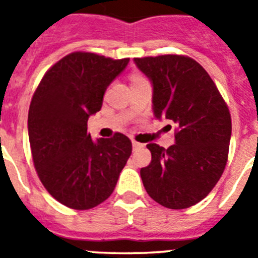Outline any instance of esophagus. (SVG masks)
Listing matches in <instances>:
<instances>
[{
	"label": "esophagus",
	"mask_w": 258,
	"mask_h": 258,
	"mask_svg": "<svg viewBox=\"0 0 258 258\" xmlns=\"http://www.w3.org/2000/svg\"><path fill=\"white\" fill-rule=\"evenodd\" d=\"M132 145H133V150H137V149H141V147H142V143H140V142H137V141H132Z\"/></svg>",
	"instance_id": "34e87169"
}]
</instances>
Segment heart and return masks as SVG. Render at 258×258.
<instances>
[{"mask_svg": "<svg viewBox=\"0 0 258 258\" xmlns=\"http://www.w3.org/2000/svg\"><path fill=\"white\" fill-rule=\"evenodd\" d=\"M141 76H138V75H134L133 77H132V81H133V80H136V79H140Z\"/></svg>", "mask_w": 258, "mask_h": 258, "instance_id": "obj_1", "label": "heart"}]
</instances>
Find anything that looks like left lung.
I'll use <instances>...</instances> for the list:
<instances>
[{"label":"left lung","instance_id":"obj_1","mask_svg":"<svg viewBox=\"0 0 258 258\" xmlns=\"http://www.w3.org/2000/svg\"><path fill=\"white\" fill-rule=\"evenodd\" d=\"M134 63L152 83L155 117L177 125L173 146L147 145L152 159L141 169L143 186L166 208L195 206L226 166L231 138L227 104L208 72L188 56H146Z\"/></svg>","mask_w":258,"mask_h":258}]
</instances>
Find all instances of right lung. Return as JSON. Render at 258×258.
Segmentation results:
<instances>
[{
	"label": "right lung",
	"mask_w": 258,
	"mask_h": 258,
	"mask_svg": "<svg viewBox=\"0 0 258 258\" xmlns=\"http://www.w3.org/2000/svg\"><path fill=\"white\" fill-rule=\"evenodd\" d=\"M129 58L71 52L52 66L36 89L28 112V137L38 178L54 199L84 211L115 190L132 154V142L116 133L93 141L88 118L102 108L108 85Z\"/></svg>",
	"instance_id": "1"
}]
</instances>
